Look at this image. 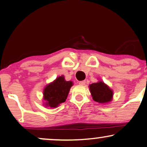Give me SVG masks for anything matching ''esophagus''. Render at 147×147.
<instances>
[{"instance_id": "esophagus-1", "label": "esophagus", "mask_w": 147, "mask_h": 147, "mask_svg": "<svg viewBox=\"0 0 147 147\" xmlns=\"http://www.w3.org/2000/svg\"><path fill=\"white\" fill-rule=\"evenodd\" d=\"M85 83H86V81H82L79 82V84L81 85H85Z\"/></svg>"}]
</instances>
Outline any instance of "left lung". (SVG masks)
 Masks as SVG:
<instances>
[{
    "mask_svg": "<svg viewBox=\"0 0 147 147\" xmlns=\"http://www.w3.org/2000/svg\"><path fill=\"white\" fill-rule=\"evenodd\" d=\"M89 88L93 100L96 102L105 103L112 99L113 91L103 82L91 84Z\"/></svg>",
    "mask_w": 147,
    "mask_h": 147,
    "instance_id": "left-lung-1",
    "label": "left lung"
}]
</instances>
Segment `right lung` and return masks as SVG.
I'll use <instances>...</instances> for the list:
<instances>
[{
    "label": "right lung",
    "mask_w": 147,
    "mask_h": 147,
    "mask_svg": "<svg viewBox=\"0 0 147 147\" xmlns=\"http://www.w3.org/2000/svg\"><path fill=\"white\" fill-rule=\"evenodd\" d=\"M72 85V82L66 81L63 76L58 77L53 83L47 85L44 91L47 106L56 107L60 103L64 102Z\"/></svg>",
    "instance_id": "right-lung-1"
}]
</instances>
